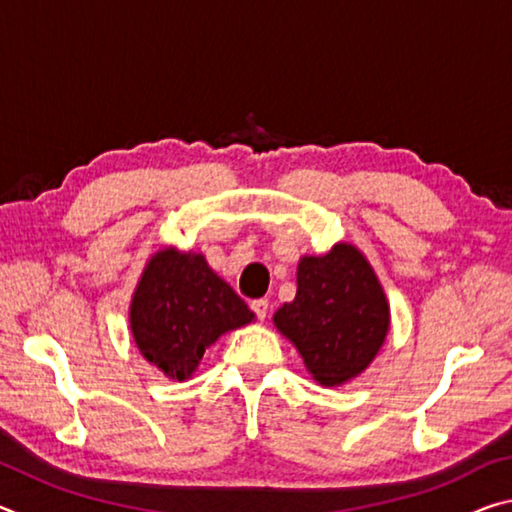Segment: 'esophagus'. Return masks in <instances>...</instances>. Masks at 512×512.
Listing matches in <instances>:
<instances>
[{
  "mask_svg": "<svg viewBox=\"0 0 512 512\" xmlns=\"http://www.w3.org/2000/svg\"><path fill=\"white\" fill-rule=\"evenodd\" d=\"M250 307H253L255 316H257L259 320H266V314H268V300H264V298H262V300H255Z\"/></svg>",
  "mask_w": 512,
  "mask_h": 512,
  "instance_id": "esophagus-1",
  "label": "esophagus"
}]
</instances>
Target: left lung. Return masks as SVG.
<instances>
[{
	"instance_id": "8db88e82",
	"label": "left lung",
	"mask_w": 512,
	"mask_h": 512,
	"mask_svg": "<svg viewBox=\"0 0 512 512\" xmlns=\"http://www.w3.org/2000/svg\"><path fill=\"white\" fill-rule=\"evenodd\" d=\"M296 298L273 325L296 345L311 379L334 388L366 370L391 329V305L375 268L357 246L339 241L325 255H302Z\"/></svg>"
}]
</instances>
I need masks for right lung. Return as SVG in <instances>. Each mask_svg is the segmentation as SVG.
Returning a JSON list of instances; mask_svg holds the SVG:
<instances>
[{"mask_svg":"<svg viewBox=\"0 0 512 512\" xmlns=\"http://www.w3.org/2000/svg\"><path fill=\"white\" fill-rule=\"evenodd\" d=\"M253 320V311L203 253L173 246L149 257L128 307L137 350L173 381L192 379L219 336Z\"/></svg>","mask_w":512,"mask_h":512,"instance_id":"right-lung-1","label":"right lung"}]
</instances>
